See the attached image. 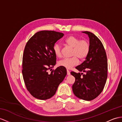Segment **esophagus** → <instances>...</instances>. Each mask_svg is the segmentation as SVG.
Here are the masks:
<instances>
[{
  "instance_id": "34e87169",
  "label": "esophagus",
  "mask_w": 122,
  "mask_h": 122,
  "mask_svg": "<svg viewBox=\"0 0 122 122\" xmlns=\"http://www.w3.org/2000/svg\"><path fill=\"white\" fill-rule=\"evenodd\" d=\"M67 75H70V71L68 70H67Z\"/></svg>"
}]
</instances>
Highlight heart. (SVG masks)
I'll use <instances>...</instances> for the list:
<instances>
[{"label": "heart", "instance_id": "heart-1", "mask_svg": "<svg viewBox=\"0 0 122 122\" xmlns=\"http://www.w3.org/2000/svg\"><path fill=\"white\" fill-rule=\"evenodd\" d=\"M66 45L72 47L71 55L72 57L64 58L58 62L59 66L70 69L79 63V59L83 61L86 58L90 51V44L85 39L80 40V38L70 35L65 40ZM55 55L58 58L62 57V50L61 45L58 43L54 44L53 47Z\"/></svg>", "mask_w": 122, "mask_h": 122}]
</instances>
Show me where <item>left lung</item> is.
<instances>
[{"instance_id": "obj_1", "label": "left lung", "mask_w": 122, "mask_h": 122, "mask_svg": "<svg viewBox=\"0 0 122 122\" xmlns=\"http://www.w3.org/2000/svg\"><path fill=\"white\" fill-rule=\"evenodd\" d=\"M83 32L90 38V51L83 63L76 67L86 73L71 72L76 79L72 91L79 98L90 101L98 96L105 87L108 75L107 57L99 39L90 31Z\"/></svg>"}]
</instances>
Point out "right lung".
I'll return each mask as SVG.
<instances>
[{
    "label": "right lung",
    "mask_w": 122,
    "mask_h": 122,
    "mask_svg": "<svg viewBox=\"0 0 122 122\" xmlns=\"http://www.w3.org/2000/svg\"><path fill=\"white\" fill-rule=\"evenodd\" d=\"M62 32L42 30L36 32L27 42L23 56L22 73L27 90L36 98L46 100L55 95L67 75L66 68L56 64L53 47L64 36ZM51 71L48 73V70Z\"/></svg>",
    "instance_id": "1"
}]
</instances>
